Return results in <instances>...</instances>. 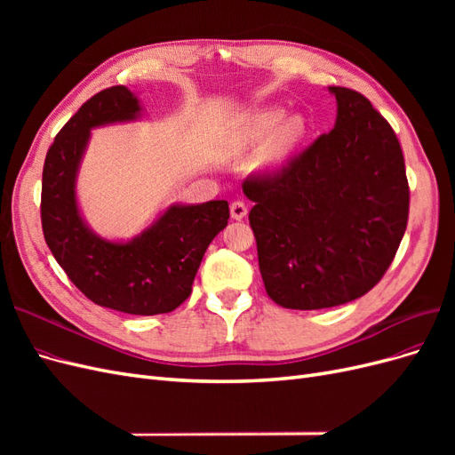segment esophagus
<instances>
[{"mask_svg": "<svg viewBox=\"0 0 455 455\" xmlns=\"http://www.w3.org/2000/svg\"><path fill=\"white\" fill-rule=\"evenodd\" d=\"M229 209H231L233 220H243L246 216V212H249V206H246L244 201H233Z\"/></svg>", "mask_w": 455, "mask_h": 455, "instance_id": "esophagus-1", "label": "esophagus"}]
</instances>
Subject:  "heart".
<instances>
[{
    "mask_svg": "<svg viewBox=\"0 0 455 455\" xmlns=\"http://www.w3.org/2000/svg\"><path fill=\"white\" fill-rule=\"evenodd\" d=\"M284 114L281 109H267V112H261L254 117L252 125L249 129V140L251 142H264L267 140L269 136H273L276 129L278 134L275 135L273 139V146H271V156L269 159L273 163H281L283 159H286L288 156L292 154L294 148L304 140V136L307 132V125L306 121L301 117H291L286 119L283 125L281 126L280 123L283 122Z\"/></svg>",
    "mask_w": 455,
    "mask_h": 455,
    "instance_id": "heart-1",
    "label": "heart"
}]
</instances>
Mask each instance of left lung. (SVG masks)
Returning a JSON list of instances; mask_svg holds the SVG:
<instances>
[{
    "mask_svg": "<svg viewBox=\"0 0 455 455\" xmlns=\"http://www.w3.org/2000/svg\"><path fill=\"white\" fill-rule=\"evenodd\" d=\"M336 94V127L277 171L243 182L269 298L288 309H326L374 288L408 224L401 144L364 94Z\"/></svg>",
    "mask_w": 455,
    "mask_h": 455,
    "instance_id": "obj_1",
    "label": "left lung"
}]
</instances>
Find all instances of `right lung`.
<instances>
[{
    "instance_id": "1",
    "label": "right lung",
    "mask_w": 455,
    "mask_h": 455,
    "mask_svg": "<svg viewBox=\"0 0 455 455\" xmlns=\"http://www.w3.org/2000/svg\"><path fill=\"white\" fill-rule=\"evenodd\" d=\"M139 99L116 85L96 92L54 136L41 182V228L54 259L96 306L129 315H159L189 298L211 241L228 226V201L172 204L129 243L100 239L84 224L76 174L92 127L131 121Z\"/></svg>"
}]
</instances>
